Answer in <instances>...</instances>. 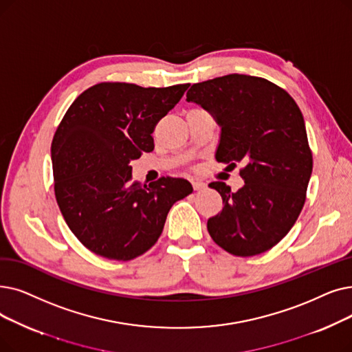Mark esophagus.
Listing matches in <instances>:
<instances>
[{"mask_svg": "<svg viewBox=\"0 0 352 352\" xmlns=\"http://www.w3.org/2000/svg\"><path fill=\"white\" fill-rule=\"evenodd\" d=\"M192 188H194L195 191H203V190L207 188V184H206V182H203V181L194 179V181H192Z\"/></svg>", "mask_w": 352, "mask_h": 352, "instance_id": "obj_1", "label": "esophagus"}]
</instances>
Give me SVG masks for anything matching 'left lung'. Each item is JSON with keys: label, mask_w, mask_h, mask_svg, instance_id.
<instances>
[{"label": "left lung", "mask_w": 352, "mask_h": 352, "mask_svg": "<svg viewBox=\"0 0 352 352\" xmlns=\"http://www.w3.org/2000/svg\"><path fill=\"white\" fill-rule=\"evenodd\" d=\"M187 102L221 128L216 160L232 168L244 164L237 192L221 181L210 184L223 198V210L207 221L211 239L234 256L267 252L298 220L312 174L299 106L274 83L237 73L192 85Z\"/></svg>", "instance_id": "left-lung-1"}]
</instances>
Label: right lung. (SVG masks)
Wrapping results in <instances>:
<instances>
[{"label":"right lung","instance_id":"obj_1","mask_svg":"<svg viewBox=\"0 0 352 352\" xmlns=\"http://www.w3.org/2000/svg\"><path fill=\"white\" fill-rule=\"evenodd\" d=\"M188 86L98 83L76 98L60 122L52 142L56 200L90 252L122 262L144 254L160 239L173 204L192 192L184 178L131 182L129 165L154 151L151 133Z\"/></svg>","mask_w":352,"mask_h":352}]
</instances>
